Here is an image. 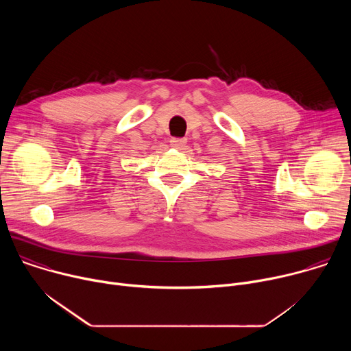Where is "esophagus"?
<instances>
[{
    "instance_id": "esophagus-1",
    "label": "esophagus",
    "mask_w": 351,
    "mask_h": 351,
    "mask_svg": "<svg viewBox=\"0 0 351 351\" xmlns=\"http://www.w3.org/2000/svg\"><path fill=\"white\" fill-rule=\"evenodd\" d=\"M184 144H186V138H176V137L171 138V145L175 147V148H178V149L183 148Z\"/></svg>"
}]
</instances>
